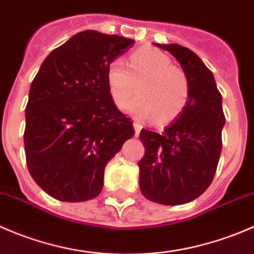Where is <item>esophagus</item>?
<instances>
[{"instance_id": "esophagus-1", "label": "esophagus", "mask_w": 254, "mask_h": 254, "mask_svg": "<svg viewBox=\"0 0 254 254\" xmlns=\"http://www.w3.org/2000/svg\"><path fill=\"white\" fill-rule=\"evenodd\" d=\"M132 127H134V130H135V136H139L140 134V130H141V124H139L137 122H134L132 123Z\"/></svg>"}]
</instances>
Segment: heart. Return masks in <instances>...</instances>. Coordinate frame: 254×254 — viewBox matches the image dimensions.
<instances>
[{"mask_svg":"<svg viewBox=\"0 0 254 254\" xmlns=\"http://www.w3.org/2000/svg\"><path fill=\"white\" fill-rule=\"evenodd\" d=\"M106 81L113 102L124 109L135 93L139 97L127 111L139 118L152 115L156 123L175 119L186 107L189 97V81L182 68L172 65V60L162 51L145 47L130 56V71L122 59H114L107 66Z\"/></svg>","mask_w":254,"mask_h":254,"instance_id":"b5f03b06","label":"heart"}]
</instances>
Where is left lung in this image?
Instances as JSON below:
<instances>
[{"label":"left lung","instance_id":"1","mask_svg":"<svg viewBox=\"0 0 254 254\" xmlns=\"http://www.w3.org/2000/svg\"><path fill=\"white\" fill-rule=\"evenodd\" d=\"M170 51L189 81L183 111L157 132L142 129L145 155L139 162L140 190L162 205H181L200 196L211 184L221 155L225 125L222 97L200 58L178 44H156Z\"/></svg>","mask_w":254,"mask_h":254}]
</instances>
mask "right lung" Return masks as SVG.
I'll return each instance as SVG.
<instances>
[{
	"instance_id": "obj_1",
	"label": "right lung",
	"mask_w": 254,
	"mask_h": 254,
	"mask_svg": "<svg viewBox=\"0 0 254 254\" xmlns=\"http://www.w3.org/2000/svg\"><path fill=\"white\" fill-rule=\"evenodd\" d=\"M135 40L84 30L51 51L29 89L24 150L28 171L53 198L68 203L99 195L104 168L134 136L115 107L107 66Z\"/></svg>"
}]
</instances>
